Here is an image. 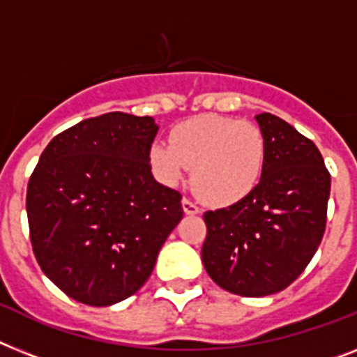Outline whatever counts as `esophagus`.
<instances>
[{"label":"esophagus","instance_id":"esophagus-1","mask_svg":"<svg viewBox=\"0 0 357 357\" xmlns=\"http://www.w3.org/2000/svg\"><path fill=\"white\" fill-rule=\"evenodd\" d=\"M182 208H184V213L185 215H197V213H200L199 206H197L195 202H193V200H190V199L182 200Z\"/></svg>","mask_w":357,"mask_h":357}]
</instances>
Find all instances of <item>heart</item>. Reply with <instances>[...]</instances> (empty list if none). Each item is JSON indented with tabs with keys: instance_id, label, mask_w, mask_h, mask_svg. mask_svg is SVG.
<instances>
[{
	"instance_id": "1",
	"label": "heart",
	"mask_w": 357,
	"mask_h": 357,
	"mask_svg": "<svg viewBox=\"0 0 357 357\" xmlns=\"http://www.w3.org/2000/svg\"><path fill=\"white\" fill-rule=\"evenodd\" d=\"M166 144H153L149 164L164 184L184 181L211 206H231L257 188L266 160V138L244 120L199 114L176 123Z\"/></svg>"
}]
</instances>
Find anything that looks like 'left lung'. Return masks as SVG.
Segmentation results:
<instances>
[{"instance_id": "8db88e82", "label": "left lung", "mask_w": 357, "mask_h": 357, "mask_svg": "<svg viewBox=\"0 0 357 357\" xmlns=\"http://www.w3.org/2000/svg\"><path fill=\"white\" fill-rule=\"evenodd\" d=\"M266 138L257 188L229 208L206 211V272L244 297L284 290L303 273L326 228L331 173L310 138L270 113L255 116Z\"/></svg>"}]
</instances>
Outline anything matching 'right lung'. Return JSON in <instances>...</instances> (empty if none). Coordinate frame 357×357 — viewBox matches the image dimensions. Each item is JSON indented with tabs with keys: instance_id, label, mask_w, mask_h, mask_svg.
Instances as JSON below:
<instances>
[{
	"instance_id": "obj_1",
	"label": "right lung",
	"mask_w": 357,
	"mask_h": 357,
	"mask_svg": "<svg viewBox=\"0 0 357 357\" xmlns=\"http://www.w3.org/2000/svg\"><path fill=\"white\" fill-rule=\"evenodd\" d=\"M151 116L114 113L82 120L52 138L26 188L32 252L63 294L109 306L140 290L182 195L153 178Z\"/></svg>"
}]
</instances>
